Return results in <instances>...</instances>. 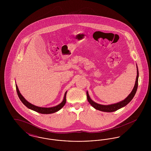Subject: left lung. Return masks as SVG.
Returning <instances> with one entry per match:
<instances>
[{"label":"left lung","mask_w":151,"mask_h":151,"mask_svg":"<svg viewBox=\"0 0 151 151\" xmlns=\"http://www.w3.org/2000/svg\"><path fill=\"white\" fill-rule=\"evenodd\" d=\"M137 76L136 78V81H135V84L134 87L131 91V92L129 94V95L123 101H121L119 102L111 104V105H101L99 104H97L94 101L92 100L89 95L88 93V92L86 91V96H87V100L89 104L92 106L94 109L99 110L100 111H104V112H113L116 111L117 110L123 108L125 106H126L134 98V96L135 95V93L137 92V86H138V78H139V71H138V68L137 65Z\"/></svg>","instance_id":"obj_1"}]
</instances>
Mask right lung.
<instances>
[{"label":"right lung","mask_w":151,"mask_h":151,"mask_svg":"<svg viewBox=\"0 0 151 151\" xmlns=\"http://www.w3.org/2000/svg\"><path fill=\"white\" fill-rule=\"evenodd\" d=\"M16 91H17L18 96H19L20 100L23 103V104L29 109H31L33 111H35L36 112H38L41 114H52V113H55L63 108L65 106V104L66 102V94H67V91H66L65 92L64 98H63V100L62 101V102L57 106L51 107V108H43V107L37 106L36 105H34L30 104L28 101L25 100V99L22 96V94L20 93L19 90L18 86L16 85Z\"/></svg>","instance_id":"right-lung-1"}]
</instances>
